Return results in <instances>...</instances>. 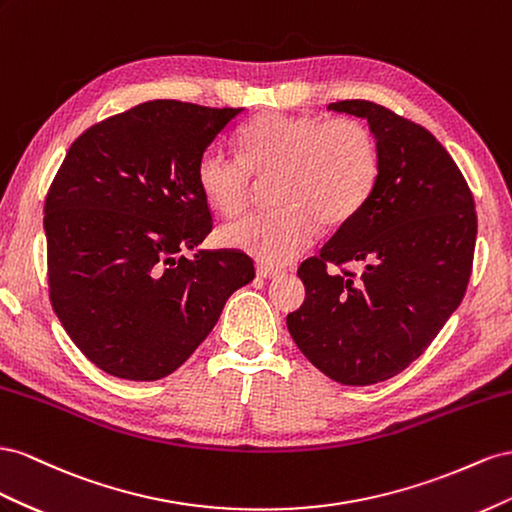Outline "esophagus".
Returning <instances> with one entry per match:
<instances>
[{
  "mask_svg": "<svg viewBox=\"0 0 512 512\" xmlns=\"http://www.w3.org/2000/svg\"><path fill=\"white\" fill-rule=\"evenodd\" d=\"M279 274H281V270H276V268H270V266H264V264L257 266L259 279H276Z\"/></svg>",
  "mask_w": 512,
  "mask_h": 512,
  "instance_id": "obj_1",
  "label": "esophagus"
}]
</instances>
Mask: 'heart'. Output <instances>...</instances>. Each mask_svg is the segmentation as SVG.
I'll use <instances>...</instances> for the list:
<instances>
[{
	"instance_id": "b5f03b06",
	"label": "heart",
	"mask_w": 512,
	"mask_h": 512,
	"mask_svg": "<svg viewBox=\"0 0 512 512\" xmlns=\"http://www.w3.org/2000/svg\"><path fill=\"white\" fill-rule=\"evenodd\" d=\"M255 178H272L276 208L221 231V242L264 266H285L317 238L319 221L341 227L367 206L379 175L377 141L354 118L266 113L240 133V156L210 145L197 160V186L223 216L240 214Z\"/></svg>"
}]
</instances>
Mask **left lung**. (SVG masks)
<instances>
[{
	"instance_id": "obj_1",
	"label": "left lung",
	"mask_w": 512,
	"mask_h": 512,
	"mask_svg": "<svg viewBox=\"0 0 512 512\" xmlns=\"http://www.w3.org/2000/svg\"><path fill=\"white\" fill-rule=\"evenodd\" d=\"M328 109L369 122L379 175L367 206L298 268L306 298L287 328L321 373L369 386L410 367L457 311L472 274L476 210L427 128L369 100ZM345 263L365 270H327Z\"/></svg>"
}]
</instances>
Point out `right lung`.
Returning a JSON list of instances; mask_svg holds the SVG:
<instances>
[{"instance_id": "right-lung-1", "label": "right lung", "mask_w": 512, "mask_h": 512, "mask_svg": "<svg viewBox=\"0 0 512 512\" xmlns=\"http://www.w3.org/2000/svg\"><path fill=\"white\" fill-rule=\"evenodd\" d=\"M242 109L150 100L70 145L45 201L49 298L98 369L154 382L182 367L233 291L242 251H193L212 231L197 186L201 152Z\"/></svg>"}]
</instances>
